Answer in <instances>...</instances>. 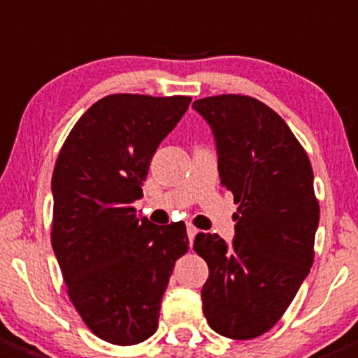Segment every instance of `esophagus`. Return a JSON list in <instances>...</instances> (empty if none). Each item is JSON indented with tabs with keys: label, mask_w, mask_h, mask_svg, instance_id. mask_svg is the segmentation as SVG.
<instances>
[{
	"label": "esophagus",
	"mask_w": 358,
	"mask_h": 358,
	"mask_svg": "<svg viewBox=\"0 0 358 358\" xmlns=\"http://www.w3.org/2000/svg\"><path fill=\"white\" fill-rule=\"evenodd\" d=\"M198 233H199L198 228H194V226H192V224H187V235H189L190 243L194 242V238H196V235H198Z\"/></svg>",
	"instance_id": "obj_1"
}]
</instances>
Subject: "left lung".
I'll return each instance as SVG.
<instances>
[{"label":"left lung","mask_w":358,"mask_h":358,"mask_svg":"<svg viewBox=\"0 0 358 358\" xmlns=\"http://www.w3.org/2000/svg\"><path fill=\"white\" fill-rule=\"evenodd\" d=\"M192 108L212 129L220 183L238 203L231 245L196 235L210 273L203 313L220 336L255 339L285 315L313 266L320 222L313 168L285 120L259 100L215 95Z\"/></svg>","instance_id":"1"}]
</instances>
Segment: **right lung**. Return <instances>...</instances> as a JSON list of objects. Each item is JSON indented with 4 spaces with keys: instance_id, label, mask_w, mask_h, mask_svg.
<instances>
[{
    "instance_id": "1",
    "label": "right lung",
    "mask_w": 358,
    "mask_h": 358,
    "mask_svg": "<svg viewBox=\"0 0 358 358\" xmlns=\"http://www.w3.org/2000/svg\"><path fill=\"white\" fill-rule=\"evenodd\" d=\"M190 100L103 96L73 125L56 160L52 250L83 322L111 345L153 336L173 266L189 249L183 222L157 226L132 203Z\"/></svg>"
}]
</instances>
